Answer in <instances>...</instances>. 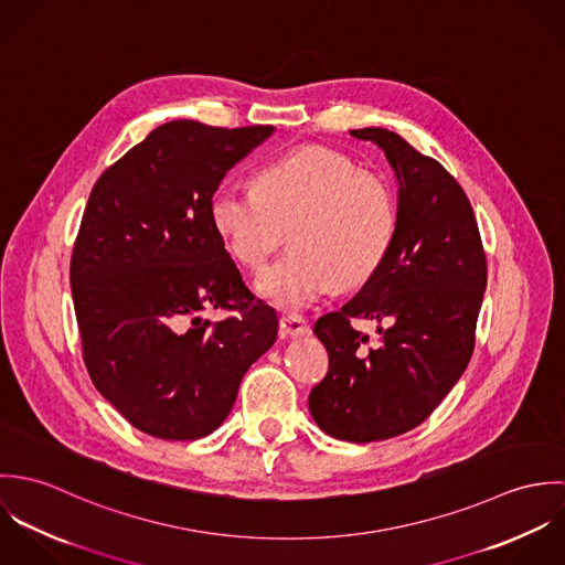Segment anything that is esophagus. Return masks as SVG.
I'll list each match as a JSON object with an SVG mask.
<instances>
[{"label": "esophagus", "instance_id": "obj_1", "mask_svg": "<svg viewBox=\"0 0 565 565\" xmlns=\"http://www.w3.org/2000/svg\"><path fill=\"white\" fill-rule=\"evenodd\" d=\"M280 330L289 337H305L311 332V326L300 316H285L280 318Z\"/></svg>", "mask_w": 565, "mask_h": 565}]
</instances>
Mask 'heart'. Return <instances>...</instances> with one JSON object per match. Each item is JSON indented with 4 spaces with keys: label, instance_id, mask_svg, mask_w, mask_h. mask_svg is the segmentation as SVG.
Returning a JSON list of instances; mask_svg holds the SVG:
<instances>
[{
    "label": "heart",
    "instance_id": "1",
    "mask_svg": "<svg viewBox=\"0 0 565 565\" xmlns=\"http://www.w3.org/2000/svg\"><path fill=\"white\" fill-rule=\"evenodd\" d=\"M211 222L247 269H260L291 231L294 249L258 276L256 294L300 311L334 285L356 287L379 271L396 237V200L381 175L350 157L300 148L265 162L256 189L222 182Z\"/></svg>",
    "mask_w": 565,
    "mask_h": 565
}]
</instances>
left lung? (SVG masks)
Here are the masks:
<instances>
[{"label": "left lung", "mask_w": 565, "mask_h": 565, "mask_svg": "<svg viewBox=\"0 0 565 565\" xmlns=\"http://www.w3.org/2000/svg\"><path fill=\"white\" fill-rule=\"evenodd\" d=\"M385 152L398 182L396 237L361 291L316 322L330 365L309 396L326 435L365 444L422 424L466 372L487 287V263L472 204L459 182L401 135L350 130ZM380 323V341L349 320Z\"/></svg>", "instance_id": "1"}]
</instances>
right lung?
<instances>
[{
	"mask_svg": "<svg viewBox=\"0 0 565 565\" xmlns=\"http://www.w3.org/2000/svg\"><path fill=\"white\" fill-rule=\"evenodd\" d=\"M271 132L162 124L88 195L70 271L82 356L95 390L152 437L222 426L243 374L276 341L274 309L252 302L211 222L226 171ZM206 308L243 316L213 324Z\"/></svg>",
	"mask_w": 565,
	"mask_h": 565,
	"instance_id": "1",
	"label": "right lung"
}]
</instances>
